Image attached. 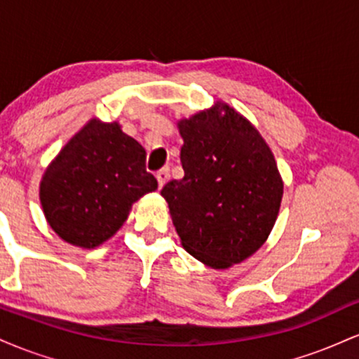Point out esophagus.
<instances>
[{"label": "esophagus", "mask_w": 359, "mask_h": 359, "mask_svg": "<svg viewBox=\"0 0 359 359\" xmlns=\"http://www.w3.org/2000/svg\"><path fill=\"white\" fill-rule=\"evenodd\" d=\"M168 177H170V172H168V168H162V170L156 172V180H158V187H163L165 182L168 180Z\"/></svg>", "instance_id": "1"}]
</instances>
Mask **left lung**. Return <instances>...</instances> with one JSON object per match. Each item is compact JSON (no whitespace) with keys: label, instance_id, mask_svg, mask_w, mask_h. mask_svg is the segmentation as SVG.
<instances>
[{"label":"left lung","instance_id":"1","mask_svg":"<svg viewBox=\"0 0 359 359\" xmlns=\"http://www.w3.org/2000/svg\"><path fill=\"white\" fill-rule=\"evenodd\" d=\"M184 177L162 189L175 231L194 258L229 269L266 241L283 182L270 147L224 102L179 121Z\"/></svg>","mask_w":359,"mask_h":359}]
</instances>
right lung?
<instances>
[{
    "label": "right lung",
    "mask_w": 359,
    "mask_h": 359,
    "mask_svg": "<svg viewBox=\"0 0 359 359\" xmlns=\"http://www.w3.org/2000/svg\"><path fill=\"white\" fill-rule=\"evenodd\" d=\"M145 160V148L116 121L90 119L62 148L40 182V203L50 228L81 248L109 240L133 203L158 187Z\"/></svg>",
    "instance_id": "obj_1"
}]
</instances>
